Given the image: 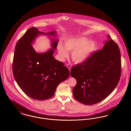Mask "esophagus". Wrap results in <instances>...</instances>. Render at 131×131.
Here are the masks:
<instances>
[{"label": "esophagus", "mask_w": 131, "mask_h": 131, "mask_svg": "<svg viewBox=\"0 0 131 131\" xmlns=\"http://www.w3.org/2000/svg\"><path fill=\"white\" fill-rule=\"evenodd\" d=\"M67 67H68V68L69 69V71H70V69H71V66H70V64H69V63H68V64H67Z\"/></svg>", "instance_id": "34e87169"}]
</instances>
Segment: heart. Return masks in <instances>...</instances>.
<instances>
[{
    "mask_svg": "<svg viewBox=\"0 0 131 131\" xmlns=\"http://www.w3.org/2000/svg\"><path fill=\"white\" fill-rule=\"evenodd\" d=\"M64 47L61 44L58 45L59 54L62 59L69 56L68 51L71 52V59L73 62L80 63L85 62L97 48L94 40H88L83 36H76L69 38L64 42Z\"/></svg>",
    "mask_w": 131,
    "mask_h": 131,
    "instance_id": "obj_1",
    "label": "heart"
}]
</instances>
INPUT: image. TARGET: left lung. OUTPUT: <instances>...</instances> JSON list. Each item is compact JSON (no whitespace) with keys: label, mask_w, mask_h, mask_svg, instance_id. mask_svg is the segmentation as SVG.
Returning <instances> with one entry per match:
<instances>
[{"label":"left lung","mask_w":131,"mask_h":131,"mask_svg":"<svg viewBox=\"0 0 131 131\" xmlns=\"http://www.w3.org/2000/svg\"><path fill=\"white\" fill-rule=\"evenodd\" d=\"M102 50L94 52L84 62L73 66L70 75L77 83L73 89L76 100L86 105L99 103L116 87L121 74L119 48L110 35Z\"/></svg>","instance_id":"left-lung-1"}]
</instances>
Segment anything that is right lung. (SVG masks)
Returning a JSON list of instances; mask_svg holds the SVG:
<instances>
[{
	"label": "right lung",
	"instance_id": "right-lung-1",
	"mask_svg": "<svg viewBox=\"0 0 131 131\" xmlns=\"http://www.w3.org/2000/svg\"><path fill=\"white\" fill-rule=\"evenodd\" d=\"M40 34L53 35L37 28H29L17 42L14 52L12 70L14 78L21 90L31 99L43 101L53 96L59 84L69 75V69L53 56L58 40H52V48L44 53H37L31 45Z\"/></svg>",
	"mask_w": 131,
	"mask_h": 131
}]
</instances>
